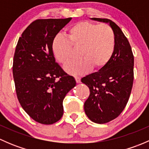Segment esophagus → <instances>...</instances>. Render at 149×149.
I'll use <instances>...</instances> for the list:
<instances>
[{
  "label": "esophagus",
  "instance_id": "34e87169",
  "mask_svg": "<svg viewBox=\"0 0 149 149\" xmlns=\"http://www.w3.org/2000/svg\"><path fill=\"white\" fill-rule=\"evenodd\" d=\"M75 79H76V81L77 84H79L81 82V78L79 76H75Z\"/></svg>",
  "mask_w": 149,
  "mask_h": 149
}]
</instances>
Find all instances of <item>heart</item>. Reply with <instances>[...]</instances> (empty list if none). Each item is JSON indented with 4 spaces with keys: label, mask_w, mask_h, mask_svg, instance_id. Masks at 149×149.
<instances>
[{
    "label": "heart",
    "mask_w": 149,
    "mask_h": 149,
    "mask_svg": "<svg viewBox=\"0 0 149 149\" xmlns=\"http://www.w3.org/2000/svg\"><path fill=\"white\" fill-rule=\"evenodd\" d=\"M68 37L55 36L52 42V51L56 61L65 67L71 61L73 48L80 49L81 59L66 68L70 74H81L91 68L95 71L102 70L115 53V33L107 24L86 21L79 22L69 29Z\"/></svg>",
    "instance_id": "1"
}]
</instances>
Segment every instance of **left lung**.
Masks as SVG:
<instances>
[{"label": "left lung", "mask_w": 149, "mask_h": 149, "mask_svg": "<svg viewBox=\"0 0 149 149\" xmlns=\"http://www.w3.org/2000/svg\"><path fill=\"white\" fill-rule=\"evenodd\" d=\"M91 19L109 24L116 39L115 53L108 65L81 79L90 89L84 103L86 115L94 123L104 124L119 116L128 102L133 83L134 57L128 40L115 22L107 19Z\"/></svg>", "instance_id": "1"}]
</instances>
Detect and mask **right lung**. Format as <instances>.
Masks as SVG:
<instances>
[{
	"label": "right lung",
	"mask_w": 149,
	"mask_h": 149,
	"mask_svg": "<svg viewBox=\"0 0 149 149\" xmlns=\"http://www.w3.org/2000/svg\"><path fill=\"white\" fill-rule=\"evenodd\" d=\"M71 20L37 19L22 33L15 50L13 76L21 106L41 124L56 123L63 115V102L76 85L58 63L52 51L54 37Z\"/></svg>",
	"instance_id": "1"
}]
</instances>
